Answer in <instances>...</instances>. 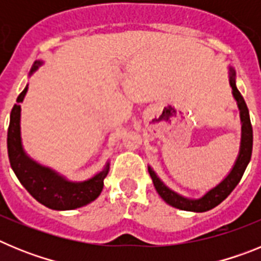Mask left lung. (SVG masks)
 Returning a JSON list of instances; mask_svg holds the SVG:
<instances>
[{"instance_id": "obj_1", "label": "left lung", "mask_w": 261, "mask_h": 261, "mask_svg": "<svg viewBox=\"0 0 261 261\" xmlns=\"http://www.w3.org/2000/svg\"><path fill=\"white\" fill-rule=\"evenodd\" d=\"M230 86L232 89V95H234L235 100L238 103L239 111H241V120H242V141H241V150H239V155L237 158L234 167L230 171V174L221 181L217 187H214L213 190L209 191L208 193H205L201 199L192 200L186 199L183 196L177 195L176 192L171 191L168 187L161 181L155 172L149 167V174H150L151 179H153L154 187H155L158 195L167 202L168 205H171L174 208L181 209V211L188 212H201L211 211V209L216 208L217 205H220L223 200L234 191V188L238 186L241 181L242 176H243L247 165L250 163L251 154H252V142H253V135H252V125H251L250 120V112L246 102H244L243 96L239 93V90L237 89L235 85V71L230 68Z\"/></svg>"}]
</instances>
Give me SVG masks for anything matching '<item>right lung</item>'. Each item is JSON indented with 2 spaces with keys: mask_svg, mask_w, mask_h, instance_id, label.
I'll list each match as a JSON object with an SVG mask.
<instances>
[{
  "mask_svg": "<svg viewBox=\"0 0 261 261\" xmlns=\"http://www.w3.org/2000/svg\"><path fill=\"white\" fill-rule=\"evenodd\" d=\"M41 65L35 61L31 73ZM27 93L23 90L17 98V103H22ZM20 106L14 105L10 114V124L8 129V154L11 168L27 192L40 204L55 211H71L90 204L100 195L103 180L110 170L107 163L103 171L89 180L73 183L60 176L50 168L39 165L26 155L20 141Z\"/></svg>",
  "mask_w": 261,
  "mask_h": 261,
  "instance_id": "right-lung-1",
  "label": "right lung"
}]
</instances>
